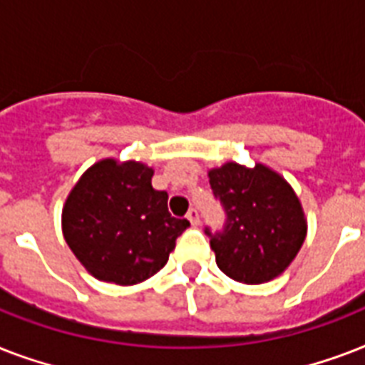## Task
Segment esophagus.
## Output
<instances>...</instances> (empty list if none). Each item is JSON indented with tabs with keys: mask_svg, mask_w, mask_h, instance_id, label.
<instances>
[{
	"mask_svg": "<svg viewBox=\"0 0 365 365\" xmlns=\"http://www.w3.org/2000/svg\"><path fill=\"white\" fill-rule=\"evenodd\" d=\"M187 220L191 222V225H199V223H200L199 210H197V208H191V210L187 212Z\"/></svg>",
	"mask_w": 365,
	"mask_h": 365,
	"instance_id": "esophagus-1",
	"label": "esophagus"
}]
</instances>
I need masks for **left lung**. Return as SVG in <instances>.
<instances>
[{
    "label": "left lung",
    "instance_id": "1",
    "mask_svg": "<svg viewBox=\"0 0 365 365\" xmlns=\"http://www.w3.org/2000/svg\"><path fill=\"white\" fill-rule=\"evenodd\" d=\"M208 178L227 214L223 231L206 229L217 267L242 284L280 277L307 237L305 212L292 185L261 163L250 168L229 160Z\"/></svg>",
    "mask_w": 365,
    "mask_h": 365
}]
</instances>
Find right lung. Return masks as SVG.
<instances>
[{
  "label": "right lung",
  "mask_w": 365,
  "mask_h": 365,
  "mask_svg": "<svg viewBox=\"0 0 365 365\" xmlns=\"http://www.w3.org/2000/svg\"><path fill=\"white\" fill-rule=\"evenodd\" d=\"M153 168L102 159L83 172L62 208V233L79 263L102 282L132 286L159 272L187 220L172 217Z\"/></svg>",
  "instance_id": "add662e5"
}]
</instances>
